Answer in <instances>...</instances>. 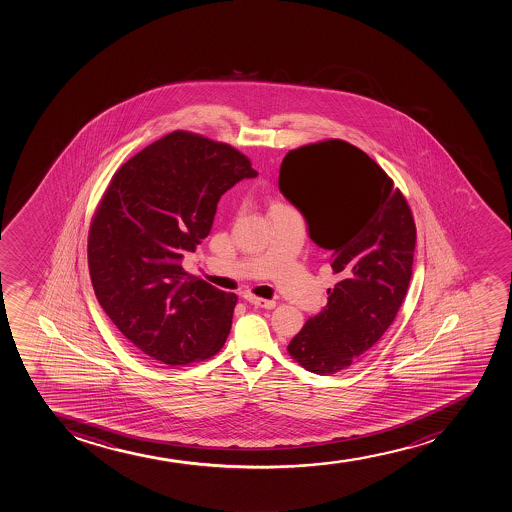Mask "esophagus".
Masks as SVG:
<instances>
[{
	"instance_id": "34e87169",
	"label": "esophagus",
	"mask_w": 512,
	"mask_h": 512,
	"mask_svg": "<svg viewBox=\"0 0 512 512\" xmlns=\"http://www.w3.org/2000/svg\"><path fill=\"white\" fill-rule=\"evenodd\" d=\"M245 301H247V303L253 304V306H257V308H275V301H267V299H260V297L245 296Z\"/></svg>"
}]
</instances>
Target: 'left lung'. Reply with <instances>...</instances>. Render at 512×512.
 Masks as SVG:
<instances>
[{
    "label": "left lung",
    "instance_id": "left-lung-1",
    "mask_svg": "<svg viewBox=\"0 0 512 512\" xmlns=\"http://www.w3.org/2000/svg\"><path fill=\"white\" fill-rule=\"evenodd\" d=\"M281 193L330 250L328 304L289 343L313 374L348 369L392 325L413 275L416 225L391 177L369 155L338 138L291 150L279 172Z\"/></svg>",
    "mask_w": 512,
    "mask_h": 512
}]
</instances>
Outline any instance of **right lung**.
Returning a JSON list of instances; mask_svg holds the SVG:
<instances>
[{
  "label": "right lung",
  "mask_w": 512,
  "mask_h": 512,
  "mask_svg": "<svg viewBox=\"0 0 512 512\" xmlns=\"http://www.w3.org/2000/svg\"><path fill=\"white\" fill-rule=\"evenodd\" d=\"M252 177L242 152L182 130L111 177L89 228V274L101 308L140 352L176 367L225 345L237 296L181 262L208 237L221 196Z\"/></svg>",
  "instance_id": "right-lung-1"
}]
</instances>
